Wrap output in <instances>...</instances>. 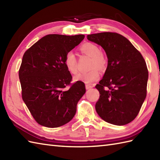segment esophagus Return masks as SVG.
<instances>
[{
	"label": "esophagus",
	"mask_w": 160,
	"mask_h": 160,
	"mask_svg": "<svg viewBox=\"0 0 160 160\" xmlns=\"http://www.w3.org/2000/svg\"><path fill=\"white\" fill-rule=\"evenodd\" d=\"M93 87V85H91V84H86V89H91V88Z\"/></svg>",
	"instance_id": "obj_1"
}]
</instances>
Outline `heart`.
Here are the masks:
<instances>
[{
    "label": "heart",
    "mask_w": 160,
    "mask_h": 160,
    "mask_svg": "<svg viewBox=\"0 0 160 160\" xmlns=\"http://www.w3.org/2000/svg\"><path fill=\"white\" fill-rule=\"evenodd\" d=\"M80 51L83 53L92 58V62L90 69L87 72L78 73L75 76V81H82L85 83H92L98 80L100 77V73L98 69H104L106 67V60L99 47L91 42H86L80 47ZM64 65L67 71L71 74L77 73V58L73 52H69L67 53L64 58Z\"/></svg>",
    "instance_id": "heart-1"
}]
</instances>
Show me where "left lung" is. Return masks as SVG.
Returning <instances> with one entry per match:
<instances>
[{"instance_id":"left-lung-1","label":"left lung","mask_w":160,"mask_h":160,"mask_svg":"<svg viewBox=\"0 0 160 160\" xmlns=\"http://www.w3.org/2000/svg\"><path fill=\"white\" fill-rule=\"evenodd\" d=\"M104 49L108 58L105 73L96 88L99 116L108 123L122 126L137 117L147 96L148 71L141 53L124 36L115 32L87 35Z\"/></svg>"}]
</instances>
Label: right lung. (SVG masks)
Masks as SVG:
<instances>
[{"label":"right lung","instance_id":"1","mask_svg":"<svg viewBox=\"0 0 160 160\" xmlns=\"http://www.w3.org/2000/svg\"><path fill=\"white\" fill-rule=\"evenodd\" d=\"M84 38L82 34H49L24 53L18 73L22 98L39 124L58 127L76 114L78 101L86 92L85 85L81 81L71 82L72 76L64 58Z\"/></svg>","mask_w":160,"mask_h":160}]
</instances>
